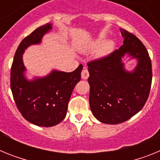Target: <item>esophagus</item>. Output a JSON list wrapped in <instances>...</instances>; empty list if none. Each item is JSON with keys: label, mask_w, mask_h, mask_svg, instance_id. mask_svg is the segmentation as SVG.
I'll return each mask as SVG.
<instances>
[{"label": "esophagus", "mask_w": 160, "mask_h": 160, "mask_svg": "<svg viewBox=\"0 0 160 160\" xmlns=\"http://www.w3.org/2000/svg\"><path fill=\"white\" fill-rule=\"evenodd\" d=\"M81 75H82V79H85V80H86V79L88 78H89V72H88V70H87V67L83 68L82 71Z\"/></svg>", "instance_id": "34e87169"}]
</instances>
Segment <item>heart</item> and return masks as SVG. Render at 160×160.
<instances>
[{
  "label": "heart",
  "instance_id": "obj_1",
  "mask_svg": "<svg viewBox=\"0 0 160 160\" xmlns=\"http://www.w3.org/2000/svg\"><path fill=\"white\" fill-rule=\"evenodd\" d=\"M113 48L112 42H107L104 44L102 49V53H107L110 52Z\"/></svg>",
  "mask_w": 160,
  "mask_h": 160
}]
</instances>
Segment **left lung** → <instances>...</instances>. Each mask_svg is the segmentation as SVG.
Segmentation results:
<instances>
[{"mask_svg": "<svg viewBox=\"0 0 160 160\" xmlns=\"http://www.w3.org/2000/svg\"><path fill=\"white\" fill-rule=\"evenodd\" d=\"M123 45L107 57L87 63L90 77V107L94 116L107 124L130 119L145 105L152 80V61L146 47L135 35L121 29ZM128 53L138 64L133 72L124 68Z\"/></svg>", "mask_w": 160, "mask_h": 160, "instance_id": "1", "label": "left lung"}]
</instances>
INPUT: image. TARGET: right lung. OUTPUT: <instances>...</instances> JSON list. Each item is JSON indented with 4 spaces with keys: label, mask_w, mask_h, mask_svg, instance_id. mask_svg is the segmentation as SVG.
I'll list each match as a JSON object with an SVG mask.
<instances>
[{
    "label": "right lung",
    "mask_w": 160,
    "mask_h": 160,
    "mask_svg": "<svg viewBox=\"0 0 160 160\" xmlns=\"http://www.w3.org/2000/svg\"><path fill=\"white\" fill-rule=\"evenodd\" d=\"M51 29V24H46L24 38L14 55L10 73L11 90L22 115L31 123L46 128L57 125L65 118L68 102L81 79L83 67L81 64L70 73L53 70L46 77L26 79L22 54L29 46L40 43L44 34Z\"/></svg>",
    "instance_id": "right-lung-1"
}]
</instances>
